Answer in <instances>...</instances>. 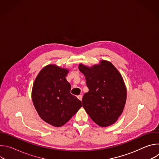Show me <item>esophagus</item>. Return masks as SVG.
<instances>
[{"mask_svg": "<svg viewBox=\"0 0 159 159\" xmlns=\"http://www.w3.org/2000/svg\"><path fill=\"white\" fill-rule=\"evenodd\" d=\"M77 98H78L80 101H82V96L79 95V96H77Z\"/></svg>", "mask_w": 159, "mask_h": 159, "instance_id": "34e87169", "label": "esophagus"}]
</instances>
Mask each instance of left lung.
<instances>
[{"instance_id":"1","label":"left lung","mask_w":159,"mask_h":159,"mask_svg":"<svg viewBox=\"0 0 159 159\" xmlns=\"http://www.w3.org/2000/svg\"><path fill=\"white\" fill-rule=\"evenodd\" d=\"M79 69L89 88L82 101L86 112L101 127L114 124L126 101V87L121 74L110 61L104 60L90 67L80 63Z\"/></svg>"}]
</instances>
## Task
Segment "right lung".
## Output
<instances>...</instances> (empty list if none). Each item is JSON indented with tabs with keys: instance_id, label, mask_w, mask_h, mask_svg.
<instances>
[{
	"instance_id": "obj_1",
	"label": "right lung",
	"mask_w": 159,
	"mask_h": 159,
	"mask_svg": "<svg viewBox=\"0 0 159 159\" xmlns=\"http://www.w3.org/2000/svg\"><path fill=\"white\" fill-rule=\"evenodd\" d=\"M68 73L69 69L48 65L33 85L31 97L38 115L55 127L64 125L82 107L81 101L70 94L71 85L65 78Z\"/></svg>"
}]
</instances>
